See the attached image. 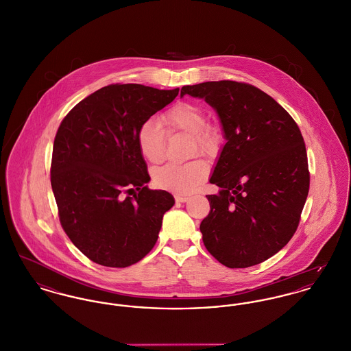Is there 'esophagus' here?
Wrapping results in <instances>:
<instances>
[{"mask_svg":"<svg viewBox=\"0 0 351 351\" xmlns=\"http://www.w3.org/2000/svg\"><path fill=\"white\" fill-rule=\"evenodd\" d=\"M191 199V196H188V195H180V193H176L175 195V200L178 202V203H186Z\"/></svg>","mask_w":351,"mask_h":351,"instance_id":"obj_1","label":"esophagus"}]
</instances>
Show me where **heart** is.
<instances>
[{"label":"heart","instance_id":"1","mask_svg":"<svg viewBox=\"0 0 351 351\" xmlns=\"http://www.w3.org/2000/svg\"><path fill=\"white\" fill-rule=\"evenodd\" d=\"M184 132L191 135L192 151L215 155L220 147L219 131L206 124L204 111L193 104H175L165 112L159 123L148 121L138 131V147L148 163L159 165L165 159V134ZM208 175V165L195 159L186 165H167L154 172V183L172 192L186 193L199 186Z\"/></svg>","mask_w":351,"mask_h":351}]
</instances>
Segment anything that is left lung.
Here are the masks:
<instances>
[{
	"instance_id": "8db88e82",
	"label": "left lung",
	"mask_w": 351,
	"mask_h": 351,
	"mask_svg": "<svg viewBox=\"0 0 351 351\" xmlns=\"http://www.w3.org/2000/svg\"><path fill=\"white\" fill-rule=\"evenodd\" d=\"M217 114L226 145L200 224L208 252L228 268L257 265L289 243L309 192L308 155L297 123L271 97L234 81L183 86Z\"/></svg>"
}]
</instances>
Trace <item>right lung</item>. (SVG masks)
<instances>
[{"label": "right lung", "mask_w": 351, "mask_h": 351, "mask_svg": "<svg viewBox=\"0 0 351 351\" xmlns=\"http://www.w3.org/2000/svg\"><path fill=\"white\" fill-rule=\"evenodd\" d=\"M179 88L110 84L77 104L60 125L51 159V188L62 228L86 257L125 268L158 240L173 196L149 189L138 131Z\"/></svg>", "instance_id": "right-lung-1"}]
</instances>
